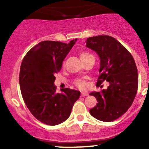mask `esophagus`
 Instances as JSON below:
<instances>
[{
	"instance_id": "34e87169",
	"label": "esophagus",
	"mask_w": 149,
	"mask_h": 149,
	"mask_svg": "<svg viewBox=\"0 0 149 149\" xmlns=\"http://www.w3.org/2000/svg\"><path fill=\"white\" fill-rule=\"evenodd\" d=\"M87 95H88V92H81V97H86Z\"/></svg>"
}]
</instances>
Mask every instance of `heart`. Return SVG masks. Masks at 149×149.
<instances>
[{"label": "heart", "instance_id": "1", "mask_svg": "<svg viewBox=\"0 0 149 149\" xmlns=\"http://www.w3.org/2000/svg\"><path fill=\"white\" fill-rule=\"evenodd\" d=\"M91 54L88 53V52H82L80 53V58L81 60L82 61H84V60H85L86 58H87L88 57L91 56ZM75 84H76V85L79 88H81V89H83V88H85L86 86V82L84 81V80H82V79H78V80L76 81V82H75Z\"/></svg>", "mask_w": 149, "mask_h": 149}]
</instances>
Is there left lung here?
<instances>
[{"label": "left lung", "mask_w": 149, "mask_h": 149, "mask_svg": "<svg viewBox=\"0 0 149 149\" xmlns=\"http://www.w3.org/2000/svg\"><path fill=\"white\" fill-rule=\"evenodd\" d=\"M86 47L95 51L100 59L97 86L109 82L107 89L92 91L97 105L89 110L91 116L112 122L122 116L133 102L139 85V75L131 54L120 42L107 35L88 37Z\"/></svg>", "instance_id": "obj_1"}]
</instances>
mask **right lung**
<instances>
[{
    "label": "right lung",
    "mask_w": 149,
    "mask_h": 149,
    "mask_svg": "<svg viewBox=\"0 0 149 149\" xmlns=\"http://www.w3.org/2000/svg\"><path fill=\"white\" fill-rule=\"evenodd\" d=\"M77 39L68 44L43 41L36 45L22 61L19 85L26 107L35 118L49 125H56L69 118L75 102L80 97L77 90L65 88L56 92L55 76Z\"/></svg>",
    "instance_id": "add662e5"
}]
</instances>
